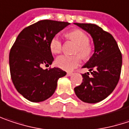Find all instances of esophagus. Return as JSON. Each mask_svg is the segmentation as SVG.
Returning a JSON list of instances; mask_svg holds the SVG:
<instances>
[{
	"instance_id": "esophagus-1",
	"label": "esophagus",
	"mask_w": 129,
	"mask_h": 129,
	"mask_svg": "<svg viewBox=\"0 0 129 129\" xmlns=\"http://www.w3.org/2000/svg\"><path fill=\"white\" fill-rule=\"evenodd\" d=\"M72 72H67V76H72Z\"/></svg>"
}]
</instances>
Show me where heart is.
<instances>
[{"instance_id": "b5f03b06", "label": "heart", "mask_w": 129, "mask_h": 129, "mask_svg": "<svg viewBox=\"0 0 129 129\" xmlns=\"http://www.w3.org/2000/svg\"><path fill=\"white\" fill-rule=\"evenodd\" d=\"M66 38L73 41L77 45L75 53L79 54L83 58H87L91 52V46L90 45L88 35L81 30H75L69 32L66 35ZM50 50L53 54H58L62 50V42L58 35H54L52 38L49 43ZM80 57L77 56H66L61 55L57 57L55 63L59 68L66 70L72 71L80 64Z\"/></svg>"}]
</instances>
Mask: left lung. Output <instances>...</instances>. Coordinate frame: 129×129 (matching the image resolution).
<instances>
[{"mask_svg": "<svg viewBox=\"0 0 129 129\" xmlns=\"http://www.w3.org/2000/svg\"><path fill=\"white\" fill-rule=\"evenodd\" d=\"M74 24L91 36L94 52L83 66L91 72L83 74L82 83L75 88L77 97L88 103H96L106 98L114 91L120 80L122 67V54L110 33L91 23Z\"/></svg>", "mask_w": 129, "mask_h": 129, "instance_id": "left-lung-1", "label": "left lung"}]
</instances>
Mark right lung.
<instances>
[{
    "mask_svg": "<svg viewBox=\"0 0 129 129\" xmlns=\"http://www.w3.org/2000/svg\"><path fill=\"white\" fill-rule=\"evenodd\" d=\"M70 23L51 20H40L23 29L9 52L12 83L18 92L31 102H42L54 93L57 80L66 72L59 68L43 69L54 57L49 43L53 37Z\"/></svg>",
    "mask_w": 129,
    "mask_h": 129,
    "instance_id": "add662e5",
    "label": "right lung"
}]
</instances>
